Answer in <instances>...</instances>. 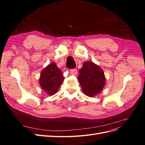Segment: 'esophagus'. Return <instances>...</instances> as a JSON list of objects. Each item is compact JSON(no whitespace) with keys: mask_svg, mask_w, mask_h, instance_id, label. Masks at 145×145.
<instances>
[{"mask_svg":"<svg viewBox=\"0 0 145 145\" xmlns=\"http://www.w3.org/2000/svg\"><path fill=\"white\" fill-rule=\"evenodd\" d=\"M77 70L76 68H73V69H71V70H70V72H71L72 74H76L77 73Z\"/></svg>","mask_w":145,"mask_h":145,"instance_id":"1","label":"esophagus"}]
</instances>
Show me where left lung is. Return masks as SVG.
<instances>
[{"mask_svg": "<svg viewBox=\"0 0 145 145\" xmlns=\"http://www.w3.org/2000/svg\"><path fill=\"white\" fill-rule=\"evenodd\" d=\"M78 72L77 78L85 95L93 97L100 93L105 84V77L99 66L92 62H86Z\"/></svg>", "mask_w": 145, "mask_h": 145, "instance_id": "obj_1", "label": "left lung"}]
</instances>
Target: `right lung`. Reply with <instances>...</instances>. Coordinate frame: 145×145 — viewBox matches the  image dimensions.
Returning <instances> with one entry per match:
<instances>
[{
	"label": "right lung",
	"instance_id": "1",
	"mask_svg": "<svg viewBox=\"0 0 145 145\" xmlns=\"http://www.w3.org/2000/svg\"><path fill=\"white\" fill-rule=\"evenodd\" d=\"M64 78L60 69L54 63H52L43 69L39 83L42 88L48 94L54 95L62 85Z\"/></svg>",
	"mask_w": 145,
	"mask_h": 145
}]
</instances>
